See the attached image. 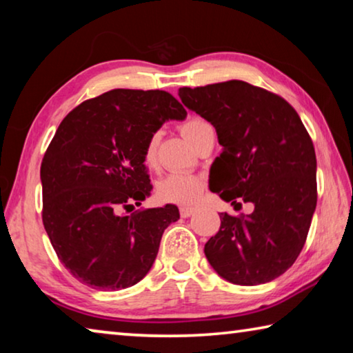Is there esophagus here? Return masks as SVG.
Masks as SVG:
<instances>
[{
  "label": "esophagus",
  "instance_id": "esophagus-1",
  "mask_svg": "<svg viewBox=\"0 0 353 353\" xmlns=\"http://www.w3.org/2000/svg\"><path fill=\"white\" fill-rule=\"evenodd\" d=\"M193 213H194V208L193 207H181V216L182 218H188Z\"/></svg>",
  "mask_w": 353,
  "mask_h": 353
}]
</instances>
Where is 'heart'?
Segmentation results:
<instances>
[{
  "instance_id": "b5f03b06",
  "label": "heart",
  "mask_w": 353,
  "mask_h": 353,
  "mask_svg": "<svg viewBox=\"0 0 353 353\" xmlns=\"http://www.w3.org/2000/svg\"><path fill=\"white\" fill-rule=\"evenodd\" d=\"M210 128L205 119L202 118H190L182 124V134L190 143L198 137L201 130ZM157 149H159V134L155 132L145 146V162L149 166L157 163ZM202 190H204V181L199 176L183 174V172H172L163 177L157 185L159 199L165 202H174V204L188 205L199 198Z\"/></svg>"
}]
</instances>
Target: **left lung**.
<instances>
[{
  "instance_id": "left-lung-1",
  "label": "left lung",
  "mask_w": 353,
  "mask_h": 353,
  "mask_svg": "<svg viewBox=\"0 0 353 353\" xmlns=\"http://www.w3.org/2000/svg\"><path fill=\"white\" fill-rule=\"evenodd\" d=\"M185 107L216 129L223 152L210 170V190L250 214L221 213L205 243L208 263L235 285L271 282L290 270L305 244L318 201L316 154L297 112L244 81L179 88Z\"/></svg>"
}]
</instances>
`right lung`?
Masks as SVG:
<instances>
[{
    "label": "right lung",
    "instance_id": "right-lung-1",
    "mask_svg": "<svg viewBox=\"0 0 353 353\" xmlns=\"http://www.w3.org/2000/svg\"><path fill=\"white\" fill-rule=\"evenodd\" d=\"M187 110L163 90L115 88L62 119L40 166L41 219L59 260L94 290L129 288L146 276L179 208L134 210L151 194L145 146Z\"/></svg>",
    "mask_w": 353,
    "mask_h": 353
}]
</instances>
